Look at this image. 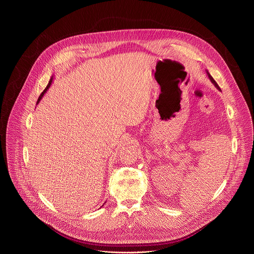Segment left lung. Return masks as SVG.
Listing matches in <instances>:
<instances>
[{
  "mask_svg": "<svg viewBox=\"0 0 254 254\" xmlns=\"http://www.w3.org/2000/svg\"><path fill=\"white\" fill-rule=\"evenodd\" d=\"M206 72H207V74H208V77H209V79H210L211 82L213 83V85L215 86V88H216L218 91H220V88H219V86L217 85V83H216V82L214 81V79H213V77H212V75L209 73V71H207Z\"/></svg>",
  "mask_w": 254,
  "mask_h": 254,
  "instance_id": "8db88e82",
  "label": "left lung"
}]
</instances>
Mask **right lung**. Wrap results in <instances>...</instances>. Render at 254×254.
I'll list each match as a JSON object with an SVG mask.
<instances>
[{
	"instance_id": "right-lung-1",
	"label": "right lung",
	"mask_w": 254,
	"mask_h": 254,
	"mask_svg": "<svg viewBox=\"0 0 254 254\" xmlns=\"http://www.w3.org/2000/svg\"><path fill=\"white\" fill-rule=\"evenodd\" d=\"M53 79H54V77H53V76H52L51 79H50V81H49V83H48V85H47V87H46V88H45V90H44V91H42V92H41V95H40V97H39V99H38V101H37V104H39V103H40V101H41V98H42V97H43V95H44V94H45V92H46V91H47V90H48V89H49V88H50V86H51L52 82H53Z\"/></svg>"
}]
</instances>
